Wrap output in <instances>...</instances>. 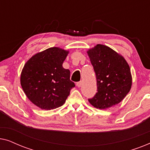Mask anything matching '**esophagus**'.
Instances as JSON below:
<instances>
[{
  "label": "esophagus",
  "mask_w": 150,
  "mask_h": 150,
  "mask_svg": "<svg viewBox=\"0 0 150 150\" xmlns=\"http://www.w3.org/2000/svg\"><path fill=\"white\" fill-rule=\"evenodd\" d=\"M81 85H82V81H79L76 83V86L78 87H81Z\"/></svg>",
  "instance_id": "obj_1"
}]
</instances>
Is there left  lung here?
Returning a JSON list of instances; mask_svg holds the SVG:
<instances>
[{
  "mask_svg": "<svg viewBox=\"0 0 150 150\" xmlns=\"http://www.w3.org/2000/svg\"><path fill=\"white\" fill-rule=\"evenodd\" d=\"M97 80L98 92L89 103L106 109L122 102L130 91L132 75L129 65L122 55L109 47L97 44L87 51Z\"/></svg>",
  "mask_w": 150,
  "mask_h": 150,
  "instance_id": "obj_1",
  "label": "left lung"
}]
</instances>
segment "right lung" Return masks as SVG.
I'll use <instances>...</instances> for the list:
<instances>
[{"mask_svg": "<svg viewBox=\"0 0 150 150\" xmlns=\"http://www.w3.org/2000/svg\"><path fill=\"white\" fill-rule=\"evenodd\" d=\"M68 53L52 47L37 53L24 65L20 84L26 97L39 108L51 110L61 106L75 87L70 71L62 65Z\"/></svg>", "mask_w": 150, "mask_h": 150, "instance_id": "obj_1", "label": "right lung"}]
</instances>
